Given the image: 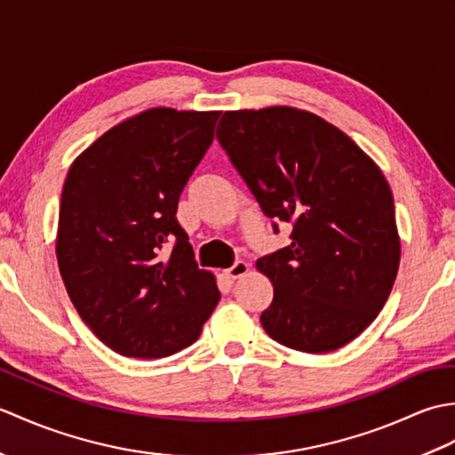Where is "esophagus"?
I'll use <instances>...</instances> for the list:
<instances>
[{
	"label": "esophagus",
	"mask_w": 455,
	"mask_h": 455,
	"mask_svg": "<svg viewBox=\"0 0 455 455\" xmlns=\"http://www.w3.org/2000/svg\"><path fill=\"white\" fill-rule=\"evenodd\" d=\"M248 269H250V266H248L246 262H236L233 267L225 269V274H227V277H230V279H240V277L248 274Z\"/></svg>",
	"instance_id": "1"
}]
</instances>
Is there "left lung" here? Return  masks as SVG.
<instances>
[{"label": "left lung", "mask_w": 455, "mask_h": 455, "mask_svg": "<svg viewBox=\"0 0 455 455\" xmlns=\"http://www.w3.org/2000/svg\"><path fill=\"white\" fill-rule=\"evenodd\" d=\"M217 139L266 215L293 228L291 244L256 262L274 285L264 331L307 354L352 342L387 303L401 262L383 172L332 123L289 105L225 111Z\"/></svg>", "instance_id": "1"}]
</instances>
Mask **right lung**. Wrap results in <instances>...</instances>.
I'll list each match as a JSON object with an SVG mask.
<instances>
[{
	"instance_id": "add662e5",
	"label": "right lung",
	"mask_w": 455,
	"mask_h": 455,
	"mask_svg": "<svg viewBox=\"0 0 455 455\" xmlns=\"http://www.w3.org/2000/svg\"><path fill=\"white\" fill-rule=\"evenodd\" d=\"M220 111L152 108L76 156L64 181L56 259L76 311L127 357H166L199 338L220 299L176 219ZM176 239L168 259L161 246Z\"/></svg>"
}]
</instances>
